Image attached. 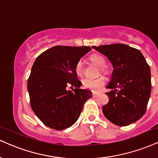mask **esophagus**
Returning a JSON list of instances; mask_svg holds the SVG:
<instances>
[{
    "mask_svg": "<svg viewBox=\"0 0 158 158\" xmlns=\"http://www.w3.org/2000/svg\"><path fill=\"white\" fill-rule=\"evenodd\" d=\"M92 95H93V97H97L99 96V94H98V93H96V92H93Z\"/></svg>",
    "mask_w": 158,
    "mask_h": 158,
    "instance_id": "34e87169",
    "label": "esophagus"
}]
</instances>
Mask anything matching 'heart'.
<instances>
[{"instance_id":"obj_1","label":"heart","mask_w":158,"mask_h":158,"mask_svg":"<svg viewBox=\"0 0 158 158\" xmlns=\"http://www.w3.org/2000/svg\"><path fill=\"white\" fill-rule=\"evenodd\" d=\"M90 61L94 64L97 67L100 68L101 73L104 74H108V70L105 67L106 65V61L103 56L98 55V54H94L90 56ZM75 71L76 74L78 76H81L83 73V64L81 61H77L75 64ZM83 85L85 89H90L91 91H98L100 90L106 83V80L103 77H98L97 78H85L83 80Z\"/></svg>"}]
</instances>
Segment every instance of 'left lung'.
<instances>
[{
  "label": "left lung",
  "instance_id": "obj_1",
  "mask_svg": "<svg viewBox=\"0 0 158 158\" xmlns=\"http://www.w3.org/2000/svg\"><path fill=\"white\" fill-rule=\"evenodd\" d=\"M108 58L114 70L107 89L109 101L102 107L105 116L118 126L140 119L147 110L152 83L150 67L143 54L124 44L92 47Z\"/></svg>",
  "mask_w": 158,
  "mask_h": 158
}]
</instances>
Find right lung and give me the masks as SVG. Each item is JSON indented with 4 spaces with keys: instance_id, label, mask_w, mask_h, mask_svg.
Returning <instances> with one entry per match:
<instances>
[{
    "instance_id": "obj_1",
    "label": "right lung",
    "mask_w": 158,
    "mask_h": 158,
    "mask_svg": "<svg viewBox=\"0 0 158 158\" xmlns=\"http://www.w3.org/2000/svg\"><path fill=\"white\" fill-rule=\"evenodd\" d=\"M90 47H52L36 58L28 80L33 111L48 127L62 130L78 119L85 101L92 97L75 71V64ZM67 86L73 89L67 90Z\"/></svg>"
}]
</instances>
